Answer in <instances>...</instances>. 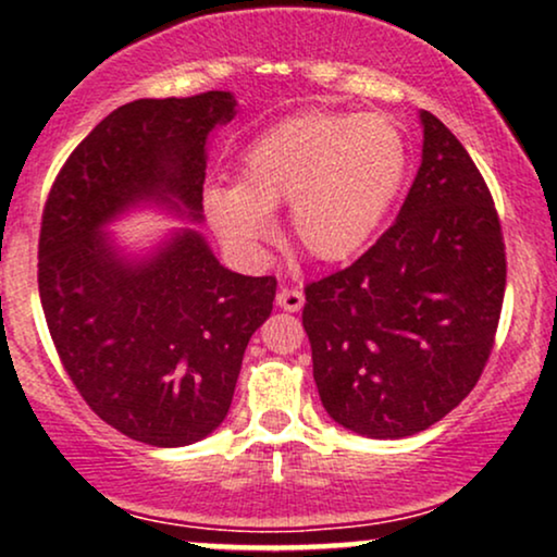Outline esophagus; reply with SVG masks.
I'll use <instances>...</instances> for the list:
<instances>
[{
  "label": "esophagus",
  "mask_w": 557,
  "mask_h": 557,
  "mask_svg": "<svg viewBox=\"0 0 557 557\" xmlns=\"http://www.w3.org/2000/svg\"><path fill=\"white\" fill-rule=\"evenodd\" d=\"M304 293L298 290V287H283V290L277 293V306L285 311H300L304 309Z\"/></svg>",
  "instance_id": "obj_1"
}]
</instances>
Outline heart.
Masks as SVG:
<instances>
[{
    "label": "heart",
    "mask_w": 557,
    "mask_h": 557,
    "mask_svg": "<svg viewBox=\"0 0 557 557\" xmlns=\"http://www.w3.org/2000/svg\"><path fill=\"white\" fill-rule=\"evenodd\" d=\"M408 140L382 114L304 112L261 133L240 157L238 185L207 190V214L238 251L274 238V209L306 257L343 264L387 220L408 177Z\"/></svg>",
    "instance_id": "heart-1"
}]
</instances>
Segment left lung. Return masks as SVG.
<instances>
[{"label":"left lung","instance_id":"8db88e82","mask_svg":"<svg viewBox=\"0 0 557 557\" xmlns=\"http://www.w3.org/2000/svg\"><path fill=\"white\" fill-rule=\"evenodd\" d=\"M421 168L398 220L345 270L306 285L319 398L367 437L417 434L474 389L495 345L505 243L474 159L421 112Z\"/></svg>","mask_w":557,"mask_h":557}]
</instances>
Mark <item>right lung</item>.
Here are the masks:
<instances>
[{"mask_svg": "<svg viewBox=\"0 0 557 557\" xmlns=\"http://www.w3.org/2000/svg\"><path fill=\"white\" fill-rule=\"evenodd\" d=\"M233 110L227 91L123 104L75 146L44 203L38 296L57 356L96 417L146 445H190L222 424L277 280L225 270L198 233L125 267L99 227L154 194L198 220L207 136Z\"/></svg>", "mask_w": 557, "mask_h": 557, "instance_id": "add662e5", "label": "right lung"}]
</instances>
